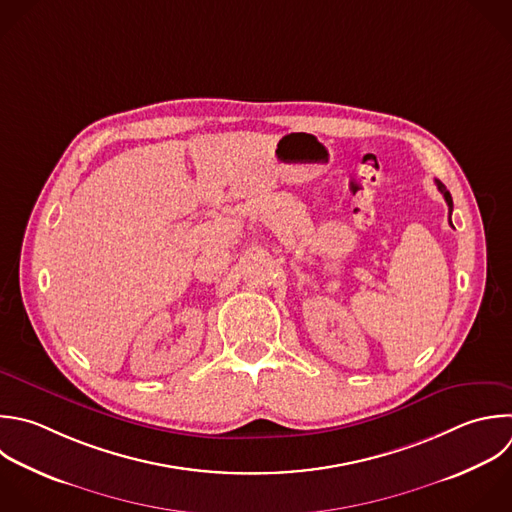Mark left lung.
Returning <instances> with one entry per match:
<instances>
[{
    "label": "left lung",
    "instance_id": "obj_1",
    "mask_svg": "<svg viewBox=\"0 0 512 512\" xmlns=\"http://www.w3.org/2000/svg\"><path fill=\"white\" fill-rule=\"evenodd\" d=\"M434 182H436L438 192L444 196V200H446V204H448V224L452 226V220H450V214H452V196H450V192L446 190V186H444L440 180H434Z\"/></svg>",
    "mask_w": 512,
    "mask_h": 512
}]
</instances>
